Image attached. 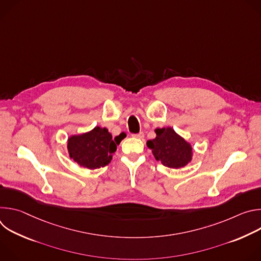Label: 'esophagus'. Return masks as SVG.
I'll return each mask as SVG.
<instances>
[{
    "label": "esophagus",
    "mask_w": 261,
    "mask_h": 261,
    "mask_svg": "<svg viewBox=\"0 0 261 261\" xmlns=\"http://www.w3.org/2000/svg\"><path fill=\"white\" fill-rule=\"evenodd\" d=\"M132 136L135 137V138H143V137H144V134H143V132H139V133H137V134H133Z\"/></svg>",
    "instance_id": "34e87169"
}]
</instances>
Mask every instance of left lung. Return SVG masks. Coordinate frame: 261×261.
<instances>
[{
	"label": "left lung",
	"instance_id": "1",
	"mask_svg": "<svg viewBox=\"0 0 261 261\" xmlns=\"http://www.w3.org/2000/svg\"><path fill=\"white\" fill-rule=\"evenodd\" d=\"M156 138L146 142L156 160L170 168L184 167L191 161V145L177 135L172 128L156 129Z\"/></svg>",
	"mask_w": 261,
	"mask_h": 261
}]
</instances>
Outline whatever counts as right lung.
<instances>
[{
    "mask_svg": "<svg viewBox=\"0 0 261 261\" xmlns=\"http://www.w3.org/2000/svg\"><path fill=\"white\" fill-rule=\"evenodd\" d=\"M122 138H113L106 128L95 127L92 131L71 136L68 139V151L70 158L77 162L81 166L89 169H96L108 165L113 154L117 151V144L126 136L121 134Z\"/></svg>",
    "mask_w": 261,
    "mask_h": 261,
    "instance_id": "right-lung-1",
    "label": "right lung"
}]
</instances>
